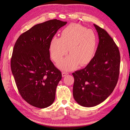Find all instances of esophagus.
<instances>
[{
  "mask_svg": "<svg viewBox=\"0 0 130 130\" xmlns=\"http://www.w3.org/2000/svg\"><path fill=\"white\" fill-rule=\"evenodd\" d=\"M69 74L68 73H67V72H62V76H63V77H65V76H66L67 75Z\"/></svg>",
  "mask_w": 130,
  "mask_h": 130,
  "instance_id": "obj_1",
  "label": "esophagus"
}]
</instances>
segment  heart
<instances>
[{"label": "heart", "mask_w": 130, "mask_h": 130, "mask_svg": "<svg viewBox=\"0 0 130 130\" xmlns=\"http://www.w3.org/2000/svg\"><path fill=\"white\" fill-rule=\"evenodd\" d=\"M97 45L94 32L78 24H72L64 28L60 37H53L50 42L51 55L58 62L69 51L70 54L58 64L60 69L69 71L77 65L88 64L94 57Z\"/></svg>", "instance_id": "obj_1"}]
</instances>
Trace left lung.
I'll list each match as a JSON object with an SVG mask.
<instances>
[{
  "instance_id": "1",
  "label": "left lung",
  "mask_w": 130,
  "mask_h": 130,
  "mask_svg": "<svg viewBox=\"0 0 130 130\" xmlns=\"http://www.w3.org/2000/svg\"><path fill=\"white\" fill-rule=\"evenodd\" d=\"M94 26L99 38L95 56L84 69L72 73L74 98L78 104L87 107L96 106L110 96L120 73L118 47L106 30Z\"/></svg>"
}]
</instances>
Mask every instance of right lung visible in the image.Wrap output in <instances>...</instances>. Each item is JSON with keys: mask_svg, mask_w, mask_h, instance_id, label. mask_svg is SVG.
<instances>
[{"mask_svg": "<svg viewBox=\"0 0 130 130\" xmlns=\"http://www.w3.org/2000/svg\"><path fill=\"white\" fill-rule=\"evenodd\" d=\"M66 23L55 19L37 24L23 33L13 47L11 72L21 96L33 106L47 107L55 99L62 75L50 59V45Z\"/></svg>", "mask_w": 130, "mask_h": 130, "instance_id": "1", "label": "right lung"}]
</instances>
